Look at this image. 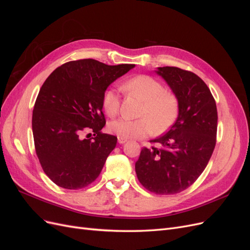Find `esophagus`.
<instances>
[{
  "mask_svg": "<svg viewBox=\"0 0 250 250\" xmlns=\"http://www.w3.org/2000/svg\"><path fill=\"white\" fill-rule=\"evenodd\" d=\"M126 142H127V139H124V138L118 137V143H119V144H125Z\"/></svg>",
  "mask_w": 250,
  "mask_h": 250,
  "instance_id": "1",
  "label": "esophagus"
}]
</instances>
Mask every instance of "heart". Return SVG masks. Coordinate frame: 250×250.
I'll return each instance as SVG.
<instances>
[{
	"mask_svg": "<svg viewBox=\"0 0 250 250\" xmlns=\"http://www.w3.org/2000/svg\"><path fill=\"white\" fill-rule=\"evenodd\" d=\"M124 88L144 101L141 119L119 118L109 124L111 132L124 139H139L155 130L165 131L173 125L178 116L177 97L166 90L160 81L140 75L125 82ZM103 108L109 117H115L120 109L118 89L110 88L103 96Z\"/></svg>",
	"mask_w": 250,
	"mask_h": 250,
	"instance_id": "heart-1",
	"label": "heart"
}]
</instances>
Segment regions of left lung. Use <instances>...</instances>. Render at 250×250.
I'll return each instance as SVG.
<instances>
[{"mask_svg":"<svg viewBox=\"0 0 250 250\" xmlns=\"http://www.w3.org/2000/svg\"><path fill=\"white\" fill-rule=\"evenodd\" d=\"M179 103L178 116L168 132L152 142L162 148H143L135 172L150 192L161 195L186 190L206 169L216 145L217 106L197 75L175 66L157 67Z\"/></svg>","mask_w":250,"mask_h":250,"instance_id":"1","label":"left lung"}]
</instances>
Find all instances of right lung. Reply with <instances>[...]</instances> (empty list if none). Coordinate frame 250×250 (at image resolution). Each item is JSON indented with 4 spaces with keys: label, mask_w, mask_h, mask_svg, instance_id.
Wrapping results in <instances>:
<instances>
[{
    "label": "right lung",
    "mask_w": 250,
    "mask_h": 250,
    "mask_svg": "<svg viewBox=\"0 0 250 250\" xmlns=\"http://www.w3.org/2000/svg\"><path fill=\"white\" fill-rule=\"evenodd\" d=\"M134 66L80 59L60 65L43 82L34 105L32 131L37 157L53 183L78 190L99 176L117 145V137L101 132L103 96ZM86 130L94 132L93 140L81 138Z\"/></svg>",
    "instance_id": "add662e5"
}]
</instances>
